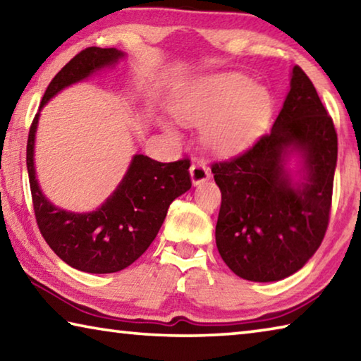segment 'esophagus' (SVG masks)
<instances>
[{"mask_svg": "<svg viewBox=\"0 0 361 361\" xmlns=\"http://www.w3.org/2000/svg\"><path fill=\"white\" fill-rule=\"evenodd\" d=\"M189 173H191V180L194 185H200V183H204L210 178V169L207 167V164L202 161H197L194 162L191 169H189Z\"/></svg>", "mask_w": 361, "mask_h": 361, "instance_id": "obj_1", "label": "esophagus"}]
</instances>
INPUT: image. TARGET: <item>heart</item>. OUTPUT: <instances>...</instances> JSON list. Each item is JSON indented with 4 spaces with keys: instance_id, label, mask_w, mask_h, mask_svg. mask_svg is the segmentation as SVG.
I'll list each match as a JSON object with an SVG mask.
<instances>
[{
    "instance_id": "obj_1",
    "label": "heart",
    "mask_w": 361,
    "mask_h": 361,
    "mask_svg": "<svg viewBox=\"0 0 361 361\" xmlns=\"http://www.w3.org/2000/svg\"><path fill=\"white\" fill-rule=\"evenodd\" d=\"M175 114L188 126L204 127V138L221 152L240 149L258 135L272 111V99L248 78H213L175 103Z\"/></svg>"
}]
</instances>
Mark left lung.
Returning <instances> with one entry per match:
<instances>
[{"mask_svg": "<svg viewBox=\"0 0 361 361\" xmlns=\"http://www.w3.org/2000/svg\"><path fill=\"white\" fill-rule=\"evenodd\" d=\"M295 149L306 176L295 187L284 157ZM338 133L309 76L296 65L272 129L247 151L212 164L221 191L216 247L235 276L276 282L299 271L319 247L331 212Z\"/></svg>", "mask_w": 361, "mask_h": 361, "instance_id": "8db88e82", "label": "left lung"}]
</instances>
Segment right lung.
Here are the masks:
<instances>
[{
	"label": "right lung",
	"mask_w": 361,
	"mask_h": 361,
	"mask_svg": "<svg viewBox=\"0 0 361 361\" xmlns=\"http://www.w3.org/2000/svg\"><path fill=\"white\" fill-rule=\"evenodd\" d=\"M124 54L114 47H87L73 57L47 85L39 109L66 85L118 62ZM39 114L28 132L27 169L35 218L47 245L66 264L90 274H111L137 261L156 239L170 204L191 188L189 159L157 162L133 156L118 189L100 209L71 213L54 207L42 195L35 176L33 146Z\"/></svg>",
	"instance_id": "right-lung-1"
}]
</instances>
